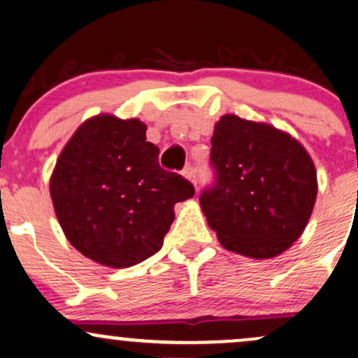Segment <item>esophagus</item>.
Segmentation results:
<instances>
[{
  "mask_svg": "<svg viewBox=\"0 0 358 358\" xmlns=\"http://www.w3.org/2000/svg\"><path fill=\"white\" fill-rule=\"evenodd\" d=\"M182 176H184V178H186L187 180H189V182L193 184L194 187H196V172H194V169L191 167V165H187V167L184 169Z\"/></svg>",
  "mask_w": 358,
  "mask_h": 358,
  "instance_id": "1",
  "label": "esophagus"
}]
</instances>
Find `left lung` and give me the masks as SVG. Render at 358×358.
Segmentation results:
<instances>
[{
    "label": "left lung",
    "instance_id": "left-lung-1",
    "mask_svg": "<svg viewBox=\"0 0 358 358\" xmlns=\"http://www.w3.org/2000/svg\"><path fill=\"white\" fill-rule=\"evenodd\" d=\"M215 184L201 210L224 249L252 259L280 256L303 235L317 200V171L291 134L236 115L210 139Z\"/></svg>",
    "mask_w": 358,
    "mask_h": 358
}]
</instances>
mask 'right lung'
Masks as SVG:
<instances>
[{"label": "right lung", "instance_id": "1", "mask_svg": "<svg viewBox=\"0 0 358 358\" xmlns=\"http://www.w3.org/2000/svg\"><path fill=\"white\" fill-rule=\"evenodd\" d=\"M141 120H85L60 151L50 178L55 215L71 245L109 268L153 256L174 221V205L194 194L189 180L158 164Z\"/></svg>", "mask_w": 358, "mask_h": 358}]
</instances>
